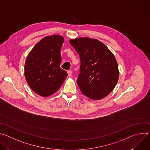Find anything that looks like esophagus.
Returning a JSON list of instances; mask_svg holds the SVG:
<instances>
[{
  "label": "esophagus",
  "instance_id": "34e87169",
  "mask_svg": "<svg viewBox=\"0 0 150 150\" xmlns=\"http://www.w3.org/2000/svg\"><path fill=\"white\" fill-rule=\"evenodd\" d=\"M68 76H71L72 75V71L69 70V71H68Z\"/></svg>",
  "mask_w": 150,
  "mask_h": 150
}]
</instances>
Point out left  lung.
<instances>
[{
  "label": "left lung",
  "instance_id": "left-lung-1",
  "mask_svg": "<svg viewBox=\"0 0 150 150\" xmlns=\"http://www.w3.org/2000/svg\"><path fill=\"white\" fill-rule=\"evenodd\" d=\"M69 42L81 60L76 82L82 93L94 100L108 96L119 79L118 65L114 54L97 39L81 37L71 39Z\"/></svg>",
  "mask_w": 150,
  "mask_h": 150
}]
</instances>
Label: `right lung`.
<instances>
[{"label":"right lung","mask_w":150,"mask_h":150,"mask_svg":"<svg viewBox=\"0 0 150 150\" xmlns=\"http://www.w3.org/2000/svg\"><path fill=\"white\" fill-rule=\"evenodd\" d=\"M64 38L53 35L42 38L28 53L24 67L25 79L38 95L47 97L56 91L68 74L60 67Z\"/></svg>","instance_id":"add662e5"}]
</instances>
